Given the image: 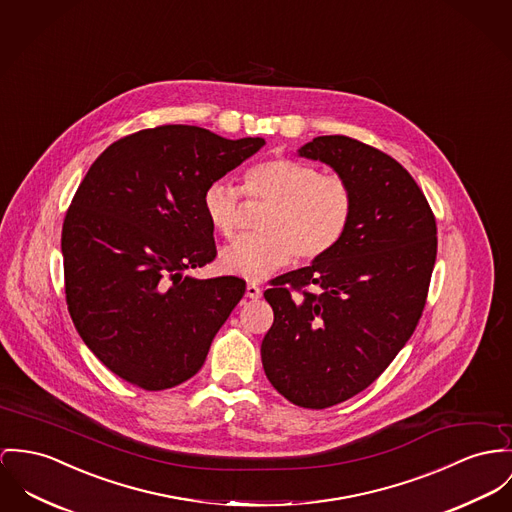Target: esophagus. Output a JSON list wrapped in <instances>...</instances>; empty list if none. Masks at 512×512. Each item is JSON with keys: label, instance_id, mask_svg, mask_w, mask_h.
Instances as JSON below:
<instances>
[{"label": "esophagus", "instance_id": "esophagus-1", "mask_svg": "<svg viewBox=\"0 0 512 512\" xmlns=\"http://www.w3.org/2000/svg\"><path fill=\"white\" fill-rule=\"evenodd\" d=\"M261 294H263V290L255 282H247V286H245V296L247 298L257 300V298H261Z\"/></svg>", "mask_w": 512, "mask_h": 512}]
</instances>
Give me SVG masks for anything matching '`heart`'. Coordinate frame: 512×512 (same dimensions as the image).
<instances>
[{
	"label": "heart",
	"instance_id": "heart-1",
	"mask_svg": "<svg viewBox=\"0 0 512 512\" xmlns=\"http://www.w3.org/2000/svg\"><path fill=\"white\" fill-rule=\"evenodd\" d=\"M245 195L271 202L261 216L263 232L237 237L220 255L222 267L247 280H261L296 259L317 261L331 253L353 224L356 195L341 177L294 158H273L245 173ZM241 193L232 183L212 181L202 193L208 224L234 236Z\"/></svg>",
	"mask_w": 512,
	"mask_h": 512
}]
</instances>
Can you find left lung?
<instances>
[{
  "label": "left lung",
  "instance_id": "obj_1",
  "mask_svg": "<svg viewBox=\"0 0 512 512\" xmlns=\"http://www.w3.org/2000/svg\"><path fill=\"white\" fill-rule=\"evenodd\" d=\"M298 154L345 177L356 208L331 253L271 280L275 321L261 358L278 394L325 409L366 390L413 335L436 261V220L409 171L368 144L317 136Z\"/></svg>",
  "mask_w": 512,
  "mask_h": 512
}]
</instances>
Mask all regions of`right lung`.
Listing matches in <instances>:
<instances>
[{"label": "right lung", "mask_w": 512, "mask_h": 512, "mask_svg": "<svg viewBox=\"0 0 512 512\" xmlns=\"http://www.w3.org/2000/svg\"><path fill=\"white\" fill-rule=\"evenodd\" d=\"M206 128L128 134L93 161L62 226L66 304L79 337L113 374L159 392L193 378L245 294V280H197L216 259L202 193L263 148Z\"/></svg>", "instance_id": "obj_1"}]
</instances>
